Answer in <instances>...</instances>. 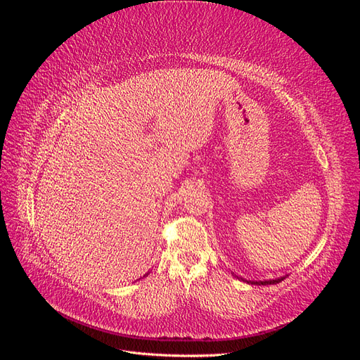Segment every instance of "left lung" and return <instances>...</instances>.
I'll use <instances>...</instances> for the list:
<instances>
[{"label":"left lung","instance_id":"obj_1","mask_svg":"<svg viewBox=\"0 0 360 360\" xmlns=\"http://www.w3.org/2000/svg\"><path fill=\"white\" fill-rule=\"evenodd\" d=\"M284 278H279L275 281H264V282H254V284H261V285H266V284H276V282H281Z\"/></svg>","mask_w":360,"mask_h":360}]
</instances>
